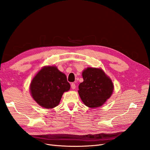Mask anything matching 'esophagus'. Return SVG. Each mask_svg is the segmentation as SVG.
<instances>
[{
    "label": "esophagus",
    "mask_w": 150,
    "mask_h": 150,
    "mask_svg": "<svg viewBox=\"0 0 150 150\" xmlns=\"http://www.w3.org/2000/svg\"><path fill=\"white\" fill-rule=\"evenodd\" d=\"M71 87L72 89H74L76 88V84L74 83H71Z\"/></svg>",
    "instance_id": "obj_1"
}]
</instances>
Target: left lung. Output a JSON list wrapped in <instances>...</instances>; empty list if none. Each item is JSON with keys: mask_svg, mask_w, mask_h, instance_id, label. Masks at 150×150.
Here are the masks:
<instances>
[{"mask_svg": "<svg viewBox=\"0 0 150 150\" xmlns=\"http://www.w3.org/2000/svg\"><path fill=\"white\" fill-rule=\"evenodd\" d=\"M84 81L79 85L78 93L86 106H102L113 91L111 80L101 69L88 67L83 72Z\"/></svg>", "mask_w": 150, "mask_h": 150, "instance_id": "1", "label": "left lung"}]
</instances>
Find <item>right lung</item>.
Returning a JSON list of instances; mask_svg holds the SVG:
<instances>
[{"mask_svg": "<svg viewBox=\"0 0 150 150\" xmlns=\"http://www.w3.org/2000/svg\"><path fill=\"white\" fill-rule=\"evenodd\" d=\"M70 89L66 76L55 66L44 67L30 84L32 96L40 106L49 109L57 106L64 92Z\"/></svg>", "mask_w": 150, "mask_h": 150, "instance_id": "obj_1", "label": "right lung"}]
</instances>
